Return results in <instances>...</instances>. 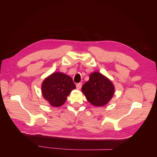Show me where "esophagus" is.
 <instances>
[{
    "mask_svg": "<svg viewBox=\"0 0 157 157\" xmlns=\"http://www.w3.org/2000/svg\"><path fill=\"white\" fill-rule=\"evenodd\" d=\"M76 86H77V90H80V88H81L82 83H78V84H77V85H76Z\"/></svg>",
    "mask_w": 157,
    "mask_h": 157,
    "instance_id": "esophagus-1",
    "label": "esophagus"
}]
</instances>
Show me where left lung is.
<instances>
[{"instance_id": "left-lung-1", "label": "left lung", "mask_w": 157, "mask_h": 157, "mask_svg": "<svg viewBox=\"0 0 157 157\" xmlns=\"http://www.w3.org/2000/svg\"><path fill=\"white\" fill-rule=\"evenodd\" d=\"M82 91L92 105L102 107L113 98L115 86L105 76L95 71L90 74L89 80L82 87Z\"/></svg>"}]
</instances>
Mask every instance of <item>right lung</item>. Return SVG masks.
<instances>
[{"instance_id": "obj_1", "label": "right lung", "mask_w": 157, "mask_h": 157, "mask_svg": "<svg viewBox=\"0 0 157 157\" xmlns=\"http://www.w3.org/2000/svg\"><path fill=\"white\" fill-rule=\"evenodd\" d=\"M75 88L72 78L63 73L56 72L43 80L41 90L42 96L50 105L60 107Z\"/></svg>"}]
</instances>
